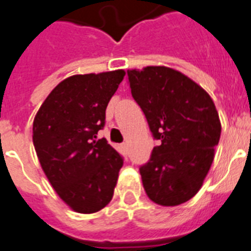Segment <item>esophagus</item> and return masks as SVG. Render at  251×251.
I'll list each match as a JSON object with an SVG mask.
<instances>
[{"instance_id": "1", "label": "esophagus", "mask_w": 251, "mask_h": 251, "mask_svg": "<svg viewBox=\"0 0 251 251\" xmlns=\"http://www.w3.org/2000/svg\"><path fill=\"white\" fill-rule=\"evenodd\" d=\"M121 148L124 149V151H127V143H122V144H121Z\"/></svg>"}]
</instances>
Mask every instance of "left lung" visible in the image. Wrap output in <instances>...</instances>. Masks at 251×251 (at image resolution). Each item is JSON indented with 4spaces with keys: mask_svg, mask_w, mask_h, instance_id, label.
I'll return each instance as SVG.
<instances>
[{
    "mask_svg": "<svg viewBox=\"0 0 251 251\" xmlns=\"http://www.w3.org/2000/svg\"><path fill=\"white\" fill-rule=\"evenodd\" d=\"M132 98L159 145L140 166L151 201L175 207L199 191L214 158L221 121L209 94L180 71L166 66L127 70Z\"/></svg>",
    "mask_w": 251,
    "mask_h": 251,
    "instance_id": "left-lung-1",
    "label": "left lung"
}]
</instances>
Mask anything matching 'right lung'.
Returning <instances> with one entry per match:
<instances>
[{
    "mask_svg": "<svg viewBox=\"0 0 251 251\" xmlns=\"http://www.w3.org/2000/svg\"><path fill=\"white\" fill-rule=\"evenodd\" d=\"M125 71L74 75L46 98L33 122V143L58 197L77 213H96L113 197L124 159L97 134Z\"/></svg>",
    "mask_w": 251,
    "mask_h": 251,
    "instance_id": "1",
    "label": "right lung"
}]
</instances>
